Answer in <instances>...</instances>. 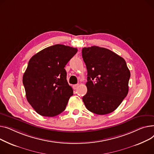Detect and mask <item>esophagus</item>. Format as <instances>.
<instances>
[{
    "label": "esophagus",
    "instance_id": "esophagus-1",
    "mask_svg": "<svg viewBox=\"0 0 154 154\" xmlns=\"http://www.w3.org/2000/svg\"><path fill=\"white\" fill-rule=\"evenodd\" d=\"M79 84H78V85H75L73 86V88L74 89H78V88L79 87Z\"/></svg>",
    "mask_w": 154,
    "mask_h": 154
}]
</instances>
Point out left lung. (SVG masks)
<instances>
[{
  "label": "left lung",
  "mask_w": 154,
  "mask_h": 154,
  "mask_svg": "<svg viewBox=\"0 0 154 154\" xmlns=\"http://www.w3.org/2000/svg\"><path fill=\"white\" fill-rule=\"evenodd\" d=\"M88 78L83 97L87 109L104 115L116 110L129 91L131 73L123 58L107 48L93 46L82 49Z\"/></svg>",
  "instance_id": "1"
}]
</instances>
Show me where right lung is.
Instances as JSON below:
<instances>
[{"instance_id":"right-lung-1","label":"right lung","mask_w":154,"mask_h":154,"mask_svg":"<svg viewBox=\"0 0 154 154\" xmlns=\"http://www.w3.org/2000/svg\"><path fill=\"white\" fill-rule=\"evenodd\" d=\"M78 49L57 44L33 55L23 76L26 97L34 110L53 117L65 109L73 91L66 80L65 65Z\"/></svg>"}]
</instances>
